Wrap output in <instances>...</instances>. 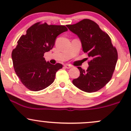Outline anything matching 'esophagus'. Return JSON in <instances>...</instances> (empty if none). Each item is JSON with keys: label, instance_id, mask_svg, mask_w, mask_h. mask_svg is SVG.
<instances>
[{"label": "esophagus", "instance_id": "esophagus-1", "mask_svg": "<svg viewBox=\"0 0 131 131\" xmlns=\"http://www.w3.org/2000/svg\"><path fill=\"white\" fill-rule=\"evenodd\" d=\"M64 67H65L66 68H67V69H70L72 67V66L70 65V64H64Z\"/></svg>", "mask_w": 131, "mask_h": 131}]
</instances>
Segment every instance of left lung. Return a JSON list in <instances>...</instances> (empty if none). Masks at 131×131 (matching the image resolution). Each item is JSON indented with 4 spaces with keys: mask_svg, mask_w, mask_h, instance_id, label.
I'll list each match as a JSON object with an SVG mask.
<instances>
[{
    "mask_svg": "<svg viewBox=\"0 0 131 131\" xmlns=\"http://www.w3.org/2000/svg\"><path fill=\"white\" fill-rule=\"evenodd\" d=\"M80 39L82 50L91 58L87 70L78 67L80 75L73 84L81 91L94 92L110 81L118 60V53L110 37L96 23L84 19L74 25H67Z\"/></svg>",
    "mask_w": 131,
    "mask_h": 131,
    "instance_id": "obj_1",
    "label": "left lung"
}]
</instances>
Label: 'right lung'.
I'll return each instance as SVG.
<instances>
[{
	"instance_id": "right-lung-1",
	"label": "right lung",
	"mask_w": 131,
	"mask_h": 131,
	"mask_svg": "<svg viewBox=\"0 0 131 131\" xmlns=\"http://www.w3.org/2000/svg\"><path fill=\"white\" fill-rule=\"evenodd\" d=\"M62 25L35 23L21 36L12 53L16 75L26 88L32 91L44 89L55 80V74L63 65L50 64L43 58L55 45L57 37L67 31Z\"/></svg>"
}]
</instances>
